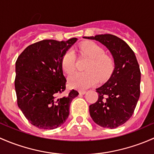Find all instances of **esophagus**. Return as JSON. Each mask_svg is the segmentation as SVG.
<instances>
[{"label":"esophagus","mask_w":154,"mask_h":154,"mask_svg":"<svg viewBox=\"0 0 154 154\" xmlns=\"http://www.w3.org/2000/svg\"><path fill=\"white\" fill-rule=\"evenodd\" d=\"M79 93L80 95H84L86 93V91H85V90H79Z\"/></svg>","instance_id":"obj_1"}]
</instances>
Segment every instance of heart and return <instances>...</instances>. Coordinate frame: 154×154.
Here are the masks:
<instances>
[{"instance_id": "1", "label": "heart", "mask_w": 154, "mask_h": 154, "mask_svg": "<svg viewBox=\"0 0 154 154\" xmlns=\"http://www.w3.org/2000/svg\"><path fill=\"white\" fill-rule=\"evenodd\" d=\"M79 52L83 56L90 58L85 72H75L68 79L69 87L77 90H85L101 81L107 79L113 69L114 62L111 57L106 55L104 48L93 42H85L79 47ZM61 66L67 75L75 69V56L72 50H68L61 58Z\"/></svg>"}]
</instances>
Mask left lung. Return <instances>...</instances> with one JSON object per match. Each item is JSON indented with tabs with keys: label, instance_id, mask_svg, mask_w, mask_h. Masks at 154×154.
I'll use <instances>...</instances> for the list:
<instances>
[{
	"label": "left lung",
	"instance_id": "8db88e82",
	"mask_svg": "<svg viewBox=\"0 0 154 154\" xmlns=\"http://www.w3.org/2000/svg\"><path fill=\"white\" fill-rule=\"evenodd\" d=\"M84 38L104 44L115 63L108 81L96 89L99 98L89 107L90 116L103 128H118L132 116L140 96L141 72L136 55L126 42L113 35Z\"/></svg>",
	"mask_w": 154,
	"mask_h": 154
}]
</instances>
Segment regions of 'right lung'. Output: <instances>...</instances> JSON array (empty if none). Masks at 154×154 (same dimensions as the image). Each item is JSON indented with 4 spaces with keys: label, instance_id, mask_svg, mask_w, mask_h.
Instances as JSON below:
<instances>
[{
    "label": "right lung",
    "instance_id": "right-lung-1",
    "mask_svg": "<svg viewBox=\"0 0 154 154\" xmlns=\"http://www.w3.org/2000/svg\"><path fill=\"white\" fill-rule=\"evenodd\" d=\"M77 41L43 40L28 46L15 63L17 102L26 119L39 129L52 130L64 124L69 105L79 95L75 90L61 96L66 80L61 58Z\"/></svg>",
    "mask_w": 154,
    "mask_h": 154
}]
</instances>
